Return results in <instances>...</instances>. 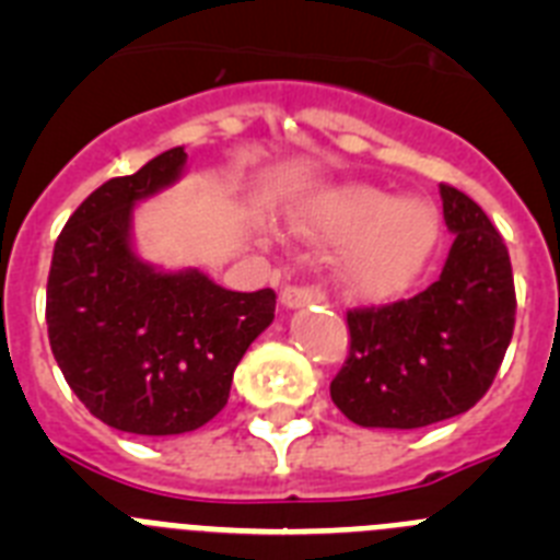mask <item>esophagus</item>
I'll list each match as a JSON object with an SVG mask.
<instances>
[{"label":"esophagus","mask_w":560,"mask_h":560,"mask_svg":"<svg viewBox=\"0 0 560 560\" xmlns=\"http://www.w3.org/2000/svg\"><path fill=\"white\" fill-rule=\"evenodd\" d=\"M280 300H283L285 308H305V305L328 303L325 291L316 289V285H285Z\"/></svg>","instance_id":"34e87169"}]
</instances>
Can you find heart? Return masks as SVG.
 I'll use <instances>...</instances> for the list:
<instances>
[{"label":"heart","mask_w":560,"mask_h":560,"mask_svg":"<svg viewBox=\"0 0 560 560\" xmlns=\"http://www.w3.org/2000/svg\"><path fill=\"white\" fill-rule=\"evenodd\" d=\"M300 230L330 244H354L345 280L361 296H393L427 269L440 241V219L432 205L398 201L375 187L330 192L305 215Z\"/></svg>","instance_id":"heart-1"}]
</instances>
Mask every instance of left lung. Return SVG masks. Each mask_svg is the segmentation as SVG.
<instances>
[{"label": "left lung", "mask_w": 560, "mask_h": 560, "mask_svg": "<svg viewBox=\"0 0 560 560\" xmlns=\"http://www.w3.org/2000/svg\"><path fill=\"white\" fill-rule=\"evenodd\" d=\"M454 232L427 291L384 308L348 311L350 355L330 381L345 418L368 429H420L457 418L488 393L513 339L511 255L482 207L440 185Z\"/></svg>", "instance_id": "obj_1"}]
</instances>
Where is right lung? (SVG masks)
I'll list each match as a JSON object with an SVG mask.
<instances>
[{
	"label": "right lung",
	"mask_w": 560,
	"mask_h": 560,
	"mask_svg": "<svg viewBox=\"0 0 560 560\" xmlns=\"http://www.w3.org/2000/svg\"><path fill=\"white\" fill-rule=\"evenodd\" d=\"M185 165V148H171L97 187L69 215L47 277L49 348L72 393L106 427L148 438L215 418L237 361L275 319L271 289L230 291L133 249V207L179 182Z\"/></svg>",
	"instance_id": "add662e5"
}]
</instances>
